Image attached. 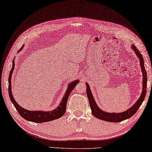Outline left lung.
<instances>
[{
    "mask_svg": "<svg viewBox=\"0 0 152 152\" xmlns=\"http://www.w3.org/2000/svg\"><path fill=\"white\" fill-rule=\"evenodd\" d=\"M132 48V49L134 50L135 53L137 54V57L139 58L140 64V66H141V69H142V75H143V82H142L143 89H142V94L140 95V97L139 98L138 101L135 102V104L132 107V108L126 110V112H124L123 113H111L105 112L104 111H102L98 107V106L96 104L93 95L91 94L90 86H89L88 83H86V94L89 100V102H90L91 112H92V114H93L96 118H97V119L105 121L112 122V123H119V122H121L124 120L129 119V118H130L132 116L134 115L137 112V111L139 110V107L140 106L142 102L144 101V98H145V96L146 94V88H147V75H146V69L144 68V59L141 53H140V51H139L137 48L134 45H133Z\"/></svg>",
    "mask_w": 152,
    "mask_h": 152,
    "instance_id": "1",
    "label": "left lung"
}]
</instances>
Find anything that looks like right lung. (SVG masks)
<instances>
[{
    "mask_svg": "<svg viewBox=\"0 0 152 152\" xmlns=\"http://www.w3.org/2000/svg\"><path fill=\"white\" fill-rule=\"evenodd\" d=\"M23 48V46H22L20 50ZM19 50V51H20ZM14 60L13 61V66L12 68L11 69L9 78H8V92L11 101L12 102L14 106L18 113H19L20 115L23 117L24 119L33 122V123H45V122L51 121L55 119H58V118L61 117L65 113L66 108V104H67V101L69 95L71 93L72 91L73 90V88L75 87L76 85L79 83L78 80L73 81L71 84L68 85V87L67 90L66 91V94L64 96V97L62 99V102L59 106L57 107V108L55 110L51 111V112H42V111H29L26 110L23 108H22L20 106L18 105L16 101L14 100V98L12 95V83H11V79H12V75L13 73V70L15 67V62Z\"/></svg>",
    "mask_w": 152,
    "mask_h": 152,
    "instance_id": "right-lung-1",
    "label": "right lung"
}]
</instances>
